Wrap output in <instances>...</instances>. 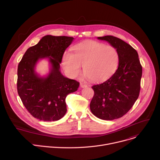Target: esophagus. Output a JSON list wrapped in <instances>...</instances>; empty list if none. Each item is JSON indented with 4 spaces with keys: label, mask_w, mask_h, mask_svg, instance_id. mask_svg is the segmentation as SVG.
Masks as SVG:
<instances>
[{
    "label": "esophagus",
    "mask_w": 160,
    "mask_h": 160,
    "mask_svg": "<svg viewBox=\"0 0 160 160\" xmlns=\"http://www.w3.org/2000/svg\"><path fill=\"white\" fill-rule=\"evenodd\" d=\"M88 86H87V84L86 83H80V87L81 88H86Z\"/></svg>",
    "instance_id": "1"
}]
</instances>
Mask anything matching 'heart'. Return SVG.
Returning <instances> with one entry per match:
<instances>
[{"label":"heart","instance_id":"heart-1","mask_svg":"<svg viewBox=\"0 0 160 160\" xmlns=\"http://www.w3.org/2000/svg\"><path fill=\"white\" fill-rule=\"evenodd\" d=\"M119 56L116 48L97 41H89L75 46L74 54L67 51L63 57V68L71 78L83 71L90 80L98 82L108 78L116 71Z\"/></svg>","mask_w":160,"mask_h":160}]
</instances>
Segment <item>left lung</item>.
<instances>
[{
	"label": "left lung",
	"mask_w": 160,
	"mask_h": 160,
	"mask_svg": "<svg viewBox=\"0 0 160 160\" xmlns=\"http://www.w3.org/2000/svg\"><path fill=\"white\" fill-rule=\"evenodd\" d=\"M116 48L119 52L118 68L107 80L91 88L94 96L90 110L103 120L119 119L127 113L137 100L141 88L142 66L138 54L131 45L112 36L98 37Z\"/></svg>",
	"instance_id": "1"
}]
</instances>
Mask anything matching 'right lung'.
Returning a JSON list of instances; mask_svg holds the SVG:
<instances>
[{
	"label": "right lung",
	"instance_id": "right-lung-1",
	"mask_svg": "<svg viewBox=\"0 0 160 160\" xmlns=\"http://www.w3.org/2000/svg\"><path fill=\"white\" fill-rule=\"evenodd\" d=\"M73 39L45 36L27 49L18 65V94L28 112L38 119L55 121L62 118L67 112L66 97L79 87L78 82L64 77L60 71L63 55ZM45 57L49 58L52 69L47 78H40L34 67L38 59Z\"/></svg>",
	"mask_w": 160,
	"mask_h": 160
}]
</instances>
